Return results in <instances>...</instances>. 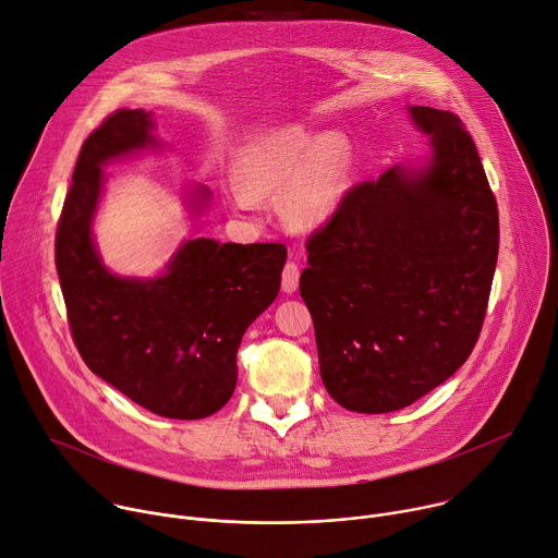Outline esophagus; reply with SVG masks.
Masks as SVG:
<instances>
[{
	"label": "esophagus",
	"instance_id": "34e87169",
	"mask_svg": "<svg viewBox=\"0 0 558 558\" xmlns=\"http://www.w3.org/2000/svg\"><path fill=\"white\" fill-rule=\"evenodd\" d=\"M298 280H300V269L295 263H287L282 269V291L284 293H293L298 289Z\"/></svg>",
	"mask_w": 558,
	"mask_h": 558
}]
</instances>
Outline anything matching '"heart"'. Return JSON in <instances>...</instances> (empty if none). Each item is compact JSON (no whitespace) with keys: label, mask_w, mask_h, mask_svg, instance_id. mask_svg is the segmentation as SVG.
<instances>
[{"label":"heart","mask_w":558,"mask_h":558,"mask_svg":"<svg viewBox=\"0 0 558 558\" xmlns=\"http://www.w3.org/2000/svg\"><path fill=\"white\" fill-rule=\"evenodd\" d=\"M233 177L227 201L235 211H256L263 196L282 194V218L295 229H315L336 216L349 192L351 145L340 132L287 125L238 149Z\"/></svg>","instance_id":"obj_1"}]
</instances>
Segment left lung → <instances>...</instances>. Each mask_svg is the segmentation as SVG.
<instances>
[{"instance_id":"1","label":"left lung","mask_w":558,"mask_h":558,"mask_svg":"<svg viewBox=\"0 0 558 558\" xmlns=\"http://www.w3.org/2000/svg\"><path fill=\"white\" fill-rule=\"evenodd\" d=\"M409 114L426 161L351 187L300 276L325 388L355 413L411 407L468 360L497 267V201L470 134L446 110Z\"/></svg>"}]
</instances>
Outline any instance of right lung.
Wrapping results in <instances>:
<instances>
[{"label":"right lung","mask_w":558,"mask_h":558,"mask_svg":"<svg viewBox=\"0 0 558 558\" xmlns=\"http://www.w3.org/2000/svg\"><path fill=\"white\" fill-rule=\"evenodd\" d=\"M151 130V112L117 110L84 141L57 227L54 265L70 331L88 368L149 413L203 420L233 395L238 347L276 300L287 250L190 238L161 276L112 274L93 238L101 168L161 147ZM207 201L209 190L198 185L192 207Z\"/></svg>","instance_id":"1"}]
</instances>
